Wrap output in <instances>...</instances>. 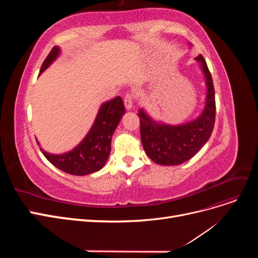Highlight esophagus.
Returning a JSON list of instances; mask_svg holds the SVG:
<instances>
[{
	"instance_id": "34e87169",
	"label": "esophagus",
	"mask_w": 258,
	"mask_h": 258,
	"mask_svg": "<svg viewBox=\"0 0 258 258\" xmlns=\"http://www.w3.org/2000/svg\"><path fill=\"white\" fill-rule=\"evenodd\" d=\"M123 104L127 110H131L132 106H134V96L131 93H127L123 99Z\"/></svg>"
}]
</instances>
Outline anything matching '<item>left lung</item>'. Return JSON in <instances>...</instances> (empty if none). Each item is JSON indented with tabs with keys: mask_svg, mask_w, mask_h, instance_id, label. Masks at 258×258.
<instances>
[{
	"mask_svg": "<svg viewBox=\"0 0 258 258\" xmlns=\"http://www.w3.org/2000/svg\"><path fill=\"white\" fill-rule=\"evenodd\" d=\"M196 60L201 63L208 87L206 107L197 119L179 126H169L155 122L143 110L138 114L144 151L159 165H181L194 157L212 135L216 113L213 81L204 56L199 54Z\"/></svg>",
	"mask_w": 258,
	"mask_h": 258,
	"instance_id": "1",
	"label": "left lung"
}]
</instances>
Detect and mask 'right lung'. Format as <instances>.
Masks as SVG:
<instances>
[{
  "label": "right lung",
  "mask_w": 258,
  "mask_h": 258,
  "mask_svg": "<svg viewBox=\"0 0 258 258\" xmlns=\"http://www.w3.org/2000/svg\"><path fill=\"white\" fill-rule=\"evenodd\" d=\"M58 54L59 48L54 46L44 60L40 73L49 67ZM123 114L124 106L122 99L116 97L101 105L96 121L88 135L73 151L62 155H52L45 152L41 147L40 150L54 167L69 174L86 175L97 172L105 165L108 158L111 152L112 136Z\"/></svg>",
  "instance_id": "right-lung-1"
}]
</instances>
